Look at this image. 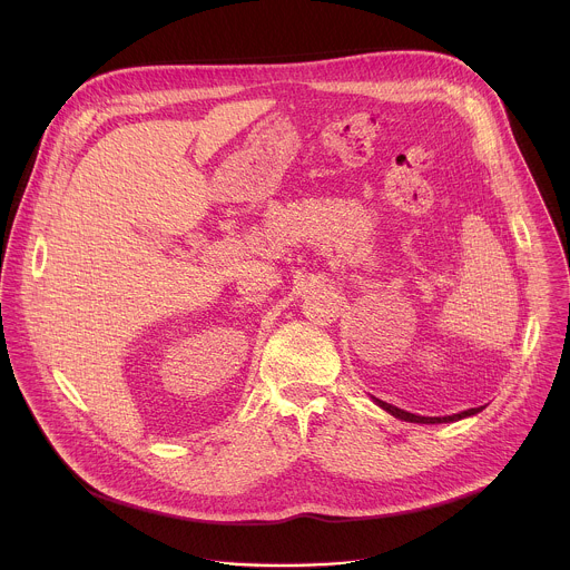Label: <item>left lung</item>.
<instances>
[{"mask_svg": "<svg viewBox=\"0 0 570 570\" xmlns=\"http://www.w3.org/2000/svg\"><path fill=\"white\" fill-rule=\"evenodd\" d=\"M375 402L384 407V410H389L393 416L404 419V421H410V423H448V421H459V419H463V416H470V414H476V412L483 410V407H470V410H463V412L450 414V416H419V414H412V412H406V410H402V407L391 406V404H386V402H382V400H375Z\"/></svg>", "mask_w": 570, "mask_h": 570, "instance_id": "obj_1", "label": "left lung"}]
</instances>
